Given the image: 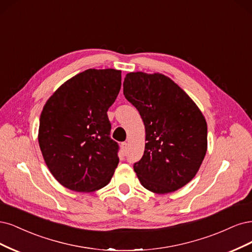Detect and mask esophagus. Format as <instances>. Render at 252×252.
<instances>
[{
    "label": "esophagus",
    "mask_w": 252,
    "mask_h": 252,
    "mask_svg": "<svg viewBox=\"0 0 252 252\" xmlns=\"http://www.w3.org/2000/svg\"><path fill=\"white\" fill-rule=\"evenodd\" d=\"M121 150H123V152L126 154V151H127V143L126 142H123L121 143Z\"/></svg>",
    "instance_id": "34e87169"
}]
</instances>
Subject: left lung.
<instances>
[{
  "label": "left lung",
  "instance_id": "8db88e82",
  "mask_svg": "<svg viewBox=\"0 0 252 252\" xmlns=\"http://www.w3.org/2000/svg\"><path fill=\"white\" fill-rule=\"evenodd\" d=\"M124 94L145 127L144 154L134 170L155 193L176 191L190 182L207 151V124L190 97L161 73L129 72Z\"/></svg>",
  "mask_w": 252,
  "mask_h": 252
}]
</instances>
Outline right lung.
I'll list each match as a JSON object with an SVG mask.
<instances>
[{"label":"right lung","instance_id":"obj_1","mask_svg":"<svg viewBox=\"0 0 252 252\" xmlns=\"http://www.w3.org/2000/svg\"><path fill=\"white\" fill-rule=\"evenodd\" d=\"M121 87V71L88 69L64 82L39 118L38 144L46 165L63 186L92 192L107 185L118 165L107 112Z\"/></svg>","mask_w":252,"mask_h":252}]
</instances>
